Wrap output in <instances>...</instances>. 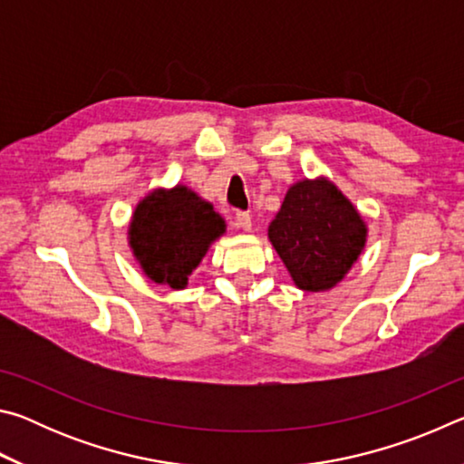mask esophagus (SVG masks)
Segmentation results:
<instances>
[{"mask_svg":"<svg viewBox=\"0 0 464 464\" xmlns=\"http://www.w3.org/2000/svg\"><path fill=\"white\" fill-rule=\"evenodd\" d=\"M235 227L243 231H249L251 229V217L249 213H243V210H237V215H235Z\"/></svg>","mask_w":464,"mask_h":464,"instance_id":"34e87169","label":"esophagus"}]
</instances>
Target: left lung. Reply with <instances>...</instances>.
<instances>
[{
	"mask_svg": "<svg viewBox=\"0 0 464 464\" xmlns=\"http://www.w3.org/2000/svg\"><path fill=\"white\" fill-rule=\"evenodd\" d=\"M268 237L295 285L309 293L335 286L366 243V225L329 179L290 186Z\"/></svg>",
	"mask_w": 464,
	"mask_h": 464,
	"instance_id": "obj_1",
	"label": "left lung"
}]
</instances>
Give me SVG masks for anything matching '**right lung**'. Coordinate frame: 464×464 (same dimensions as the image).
<instances>
[{
    "label": "right lung",
    "instance_id": "right-lung-1",
    "mask_svg": "<svg viewBox=\"0 0 464 464\" xmlns=\"http://www.w3.org/2000/svg\"><path fill=\"white\" fill-rule=\"evenodd\" d=\"M225 221L213 204L186 186L155 190L137 204L129 243L140 268L157 285L184 288Z\"/></svg>",
    "mask_w": 464,
    "mask_h": 464
}]
</instances>
